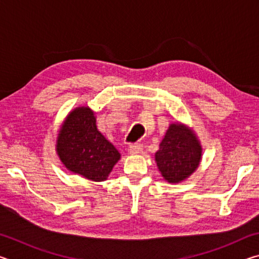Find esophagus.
<instances>
[{"label":"esophagus","mask_w":259,"mask_h":259,"mask_svg":"<svg viewBox=\"0 0 259 259\" xmlns=\"http://www.w3.org/2000/svg\"><path fill=\"white\" fill-rule=\"evenodd\" d=\"M142 150H143V145L139 143L131 144V145L128 147V151L130 154H138V153L142 152Z\"/></svg>","instance_id":"34e87169"}]
</instances>
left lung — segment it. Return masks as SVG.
Segmentation results:
<instances>
[{
    "instance_id": "8db88e82",
    "label": "left lung",
    "mask_w": 259,
    "mask_h": 259,
    "mask_svg": "<svg viewBox=\"0 0 259 259\" xmlns=\"http://www.w3.org/2000/svg\"><path fill=\"white\" fill-rule=\"evenodd\" d=\"M201 152L194 134L182 124H171L160 144L155 161L165 181L178 183L198 168Z\"/></svg>"
}]
</instances>
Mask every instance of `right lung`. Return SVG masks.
<instances>
[{
    "mask_svg": "<svg viewBox=\"0 0 259 259\" xmlns=\"http://www.w3.org/2000/svg\"><path fill=\"white\" fill-rule=\"evenodd\" d=\"M57 152L71 171L94 182H103L120 159V153L97 130L89 107L69 113L57 140Z\"/></svg>",
    "mask_w": 259,
    "mask_h": 259,
    "instance_id": "obj_1",
    "label": "right lung"
}]
</instances>
